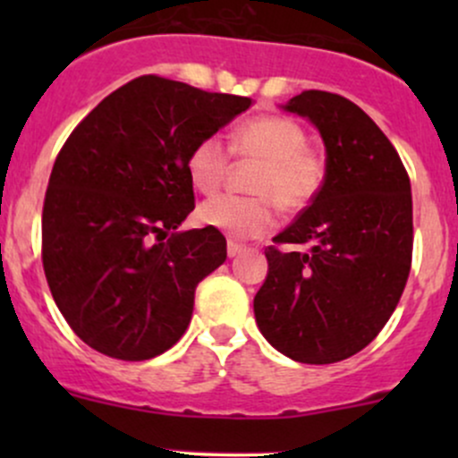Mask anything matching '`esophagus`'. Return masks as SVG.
Instances as JSON below:
<instances>
[{
  "mask_svg": "<svg viewBox=\"0 0 458 458\" xmlns=\"http://www.w3.org/2000/svg\"><path fill=\"white\" fill-rule=\"evenodd\" d=\"M243 250H245L243 245L234 243V241H228V256H230V259H234V256H239Z\"/></svg>",
  "mask_w": 458,
  "mask_h": 458,
  "instance_id": "1",
  "label": "esophagus"
}]
</instances>
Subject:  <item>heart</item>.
Here are the masks:
<instances>
[{
  "label": "heart",
  "instance_id": "heart-1",
  "mask_svg": "<svg viewBox=\"0 0 458 458\" xmlns=\"http://www.w3.org/2000/svg\"><path fill=\"white\" fill-rule=\"evenodd\" d=\"M233 150L243 159L262 161L254 191L260 196L222 193L204 199L198 219L208 228L233 236L256 239L276 225V202L284 211L308 207L325 181V161L308 148V135L299 123L286 115H256L236 127ZM230 148L219 135H207L187 157V172L199 191L222 187L230 170Z\"/></svg>",
  "mask_w": 458,
  "mask_h": 458
}]
</instances>
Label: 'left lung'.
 Returning <instances> with one entry per match:
<instances>
[{
	"instance_id": "left-lung-1",
	"label": "left lung",
	"mask_w": 458,
	"mask_h": 458,
	"mask_svg": "<svg viewBox=\"0 0 458 458\" xmlns=\"http://www.w3.org/2000/svg\"><path fill=\"white\" fill-rule=\"evenodd\" d=\"M284 109L318 129L325 181L273 239L308 250H265L269 273L254 314L280 353L334 364L370 344L401 301L413 251L411 185L392 141L349 98L306 90Z\"/></svg>"
}]
</instances>
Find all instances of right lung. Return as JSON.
<instances>
[{"mask_svg":"<svg viewBox=\"0 0 458 458\" xmlns=\"http://www.w3.org/2000/svg\"><path fill=\"white\" fill-rule=\"evenodd\" d=\"M251 98L144 75L68 135L43 207V267L55 306L98 353L144 361L174 346L196 286L225 260L219 230H185L196 208L187 157Z\"/></svg>","mask_w":458,"mask_h":458,"instance_id":"obj_1","label":"right lung"}]
</instances>
